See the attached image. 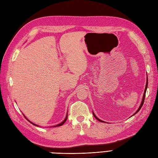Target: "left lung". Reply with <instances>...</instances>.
<instances>
[{"label": "left lung", "instance_id": "obj_1", "mask_svg": "<svg viewBox=\"0 0 158 158\" xmlns=\"http://www.w3.org/2000/svg\"><path fill=\"white\" fill-rule=\"evenodd\" d=\"M147 88H148V79H147V81H146V88H145V89H144V95H143V98H142V102H141V104H140V107H139V108L138 109V110L137 111L135 112V113L134 114H136L138 111H140V109H141V107H142V106H143V104H144V99H145V96H146V89H147ZM93 114H94V117L97 119L98 121H100V122H103L104 123V121H101L100 120L99 118H98L96 116H95V114L94 113V112H93ZM133 114V115H134Z\"/></svg>", "mask_w": 158, "mask_h": 158}]
</instances>
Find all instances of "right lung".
I'll use <instances>...</instances> for the list:
<instances>
[{
	"mask_svg": "<svg viewBox=\"0 0 158 158\" xmlns=\"http://www.w3.org/2000/svg\"><path fill=\"white\" fill-rule=\"evenodd\" d=\"M23 116H24V115H23ZM25 117V116H24ZM67 117H68V112H67V114H66V118H64V120L63 121V122H62V123H60V124H58V125H56V126H54V127H59V126H61V125H63V124L66 122V119H67ZM25 118L27 119V120L28 121H29L30 123H31L32 124V125H35V126H37V127H40V126H38V125H35V124H34V123H31L30 121H29V120H28V119L25 117Z\"/></svg>",
	"mask_w": 158,
	"mask_h": 158,
	"instance_id": "right-lung-1",
	"label": "right lung"
}]
</instances>
